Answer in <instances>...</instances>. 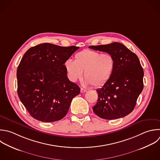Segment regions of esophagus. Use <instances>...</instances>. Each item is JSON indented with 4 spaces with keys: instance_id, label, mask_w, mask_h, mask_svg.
<instances>
[{
    "instance_id": "34e87169",
    "label": "esophagus",
    "mask_w": 160,
    "mask_h": 160,
    "mask_svg": "<svg viewBox=\"0 0 160 160\" xmlns=\"http://www.w3.org/2000/svg\"><path fill=\"white\" fill-rule=\"evenodd\" d=\"M86 91H87V89H83V88H81V92H85Z\"/></svg>"
}]
</instances>
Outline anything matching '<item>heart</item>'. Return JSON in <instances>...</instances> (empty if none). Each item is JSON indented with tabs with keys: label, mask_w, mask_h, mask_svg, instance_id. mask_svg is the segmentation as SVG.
Returning <instances> with one entry per match:
<instances>
[{
	"label": "heart",
	"mask_w": 160,
	"mask_h": 160,
	"mask_svg": "<svg viewBox=\"0 0 160 160\" xmlns=\"http://www.w3.org/2000/svg\"><path fill=\"white\" fill-rule=\"evenodd\" d=\"M64 66L72 82L81 79L84 71L86 84L100 87L111 79L114 71L116 61L110 53L85 49L75 54L74 61L66 60Z\"/></svg>",
	"instance_id": "b5f03b06"
}]
</instances>
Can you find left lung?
<instances>
[{
    "mask_svg": "<svg viewBox=\"0 0 160 160\" xmlns=\"http://www.w3.org/2000/svg\"><path fill=\"white\" fill-rule=\"evenodd\" d=\"M111 54L116 61L114 71L101 88L97 89L98 102L94 112L105 119L124 117L134 109L143 89L144 71L138 56L119 42L89 47Z\"/></svg>",
    "mask_w": 160,
    "mask_h": 160,
    "instance_id": "left-lung-1",
    "label": "left lung"
}]
</instances>
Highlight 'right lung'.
<instances>
[{"label":"right lung","instance_id":"obj_1","mask_svg":"<svg viewBox=\"0 0 160 160\" xmlns=\"http://www.w3.org/2000/svg\"><path fill=\"white\" fill-rule=\"evenodd\" d=\"M79 48L43 43L24 54L17 71L18 93L34 119L54 122L68 113L80 88L69 80L64 64Z\"/></svg>","mask_w":160,"mask_h":160}]
</instances>
